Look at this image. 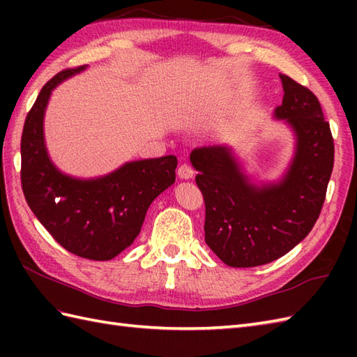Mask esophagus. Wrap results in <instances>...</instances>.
Masks as SVG:
<instances>
[{
	"label": "esophagus",
	"instance_id": "34e87169",
	"mask_svg": "<svg viewBox=\"0 0 357 357\" xmlns=\"http://www.w3.org/2000/svg\"><path fill=\"white\" fill-rule=\"evenodd\" d=\"M187 169H184V167H181V169L178 170V174H179V178H187Z\"/></svg>",
	"mask_w": 357,
	"mask_h": 357
}]
</instances>
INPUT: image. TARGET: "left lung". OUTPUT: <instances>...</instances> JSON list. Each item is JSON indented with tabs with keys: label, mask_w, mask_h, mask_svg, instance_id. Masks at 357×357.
I'll use <instances>...</instances> for the list:
<instances>
[{
	"label": "left lung",
	"mask_w": 357,
	"mask_h": 357,
	"mask_svg": "<svg viewBox=\"0 0 357 357\" xmlns=\"http://www.w3.org/2000/svg\"><path fill=\"white\" fill-rule=\"evenodd\" d=\"M86 69H69L47 81L27 113L21 136V187L35 216L67 252L109 261L133 244L147 208L174 183L176 156L142 159L100 178L59 172L44 142V112L52 90Z\"/></svg>",
	"instance_id": "1"
}]
</instances>
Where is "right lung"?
<instances>
[{"label":"right lung","mask_w":357,"mask_h":357,"mask_svg":"<svg viewBox=\"0 0 357 357\" xmlns=\"http://www.w3.org/2000/svg\"><path fill=\"white\" fill-rule=\"evenodd\" d=\"M275 118L291 126L296 151L276 184L256 187L230 150L204 147L192 155L196 184L206 202V241L230 267H257L279 259L312 230L335 162L330 124L313 92L287 75Z\"/></svg>","instance_id":"add662e5"}]
</instances>
